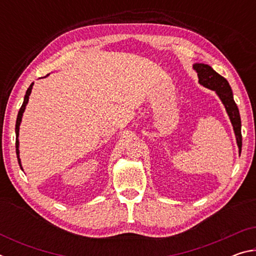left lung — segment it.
Returning <instances> with one entry per match:
<instances>
[{
  "label": "left lung",
  "instance_id": "1",
  "mask_svg": "<svg viewBox=\"0 0 256 256\" xmlns=\"http://www.w3.org/2000/svg\"><path fill=\"white\" fill-rule=\"evenodd\" d=\"M193 68L198 72V84L206 86L208 89L214 90L216 94H218L220 100L222 102L226 112L230 118V122L232 124L234 132L236 136V141L238 149H240V154L242 152V122L240 110L236 105L235 100H234L232 92L230 86H229L228 81L222 76L219 73H216L214 68L208 64L203 63H196L193 66Z\"/></svg>",
  "mask_w": 256,
  "mask_h": 256
}]
</instances>
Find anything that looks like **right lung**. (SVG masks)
Returning a JSON list of instances; mask_svg holds the SVG:
<instances>
[{"label":"right lung","instance_id":"obj_1","mask_svg":"<svg viewBox=\"0 0 256 256\" xmlns=\"http://www.w3.org/2000/svg\"><path fill=\"white\" fill-rule=\"evenodd\" d=\"M48 76V74H47ZM32 86H34V82L32 84L29 86V88L27 89V92H26L24 94V104L22 106H21L20 110L18 112V118H16V158H18V162L20 164V168L22 170V166H21V160H20V156H19V140H18V136H19V128H20V124H21V120H22V115H24V112L26 110V106H27L28 100H29V96L30 94H32Z\"/></svg>","mask_w":256,"mask_h":256}]
</instances>
